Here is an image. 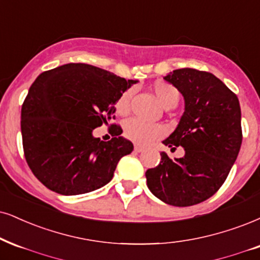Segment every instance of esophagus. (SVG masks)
<instances>
[{"label": "esophagus", "instance_id": "obj_1", "mask_svg": "<svg viewBox=\"0 0 260 260\" xmlns=\"http://www.w3.org/2000/svg\"><path fill=\"white\" fill-rule=\"evenodd\" d=\"M142 150H143V147H141V146H139V145L135 146V152L140 153V152H142Z\"/></svg>", "mask_w": 260, "mask_h": 260}]
</instances>
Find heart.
Returning a JSON list of instances; mask_svg holds the SVG:
<instances>
[{
    "label": "heart",
    "instance_id": "b5f03b06",
    "mask_svg": "<svg viewBox=\"0 0 260 260\" xmlns=\"http://www.w3.org/2000/svg\"><path fill=\"white\" fill-rule=\"evenodd\" d=\"M153 94L158 99V101L165 108H175L178 105L179 94L178 89L175 85L170 84L168 82H155L150 86ZM134 95V89H126L121 92L119 98L117 99L114 104V110L119 115H125L130 112L131 99ZM166 129L161 124H149L139 119H129L124 124V134L126 139H129L137 145L147 146L154 142L155 140L160 139L165 135Z\"/></svg>",
    "mask_w": 260,
    "mask_h": 260
}]
</instances>
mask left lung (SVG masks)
<instances>
[{
    "label": "left lung",
    "instance_id": "1",
    "mask_svg": "<svg viewBox=\"0 0 260 260\" xmlns=\"http://www.w3.org/2000/svg\"><path fill=\"white\" fill-rule=\"evenodd\" d=\"M185 101L178 126L162 143L183 158L161 161L146 171L149 190L172 206H193L219 190L235 162L242 143L241 108L235 92L220 79L195 69L175 70L164 77Z\"/></svg>",
    "mask_w": 260,
    "mask_h": 260
}]
</instances>
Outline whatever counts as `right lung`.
I'll list each match as a JSON object with an SVG mask.
<instances>
[{"label": "right lung", "mask_w": 260, "mask_h": 260, "mask_svg": "<svg viewBox=\"0 0 260 260\" xmlns=\"http://www.w3.org/2000/svg\"><path fill=\"white\" fill-rule=\"evenodd\" d=\"M134 83L81 62L37 77L22 102L20 126L25 159L42 184L57 194L79 195L111 181L134 145L115 123L107 142L95 139L92 130L115 119V101Z\"/></svg>", "instance_id": "obj_1"}]
</instances>
